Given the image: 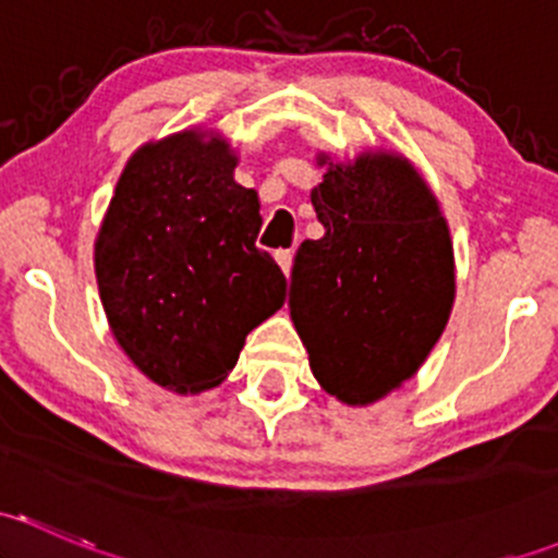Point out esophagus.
Segmentation results:
<instances>
[{"mask_svg": "<svg viewBox=\"0 0 558 558\" xmlns=\"http://www.w3.org/2000/svg\"><path fill=\"white\" fill-rule=\"evenodd\" d=\"M275 262L280 264L283 275L289 278L291 275V264H294V251H275Z\"/></svg>", "mask_w": 558, "mask_h": 558, "instance_id": "1", "label": "esophagus"}]
</instances>
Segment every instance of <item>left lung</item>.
Listing matches in <instances>:
<instances>
[{
    "instance_id": "obj_1",
    "label": "left lung",
    "mask_w": 558,
    "mask_h": 558,
    "mask_svg": "<svg viewBox=\"0 0 558 558\" xmlns=\"http://www.w3.org/2000/svg\"><path fill=\"white\" fill-rule=\"evenodd\" d=\"M311 191L324 238L294 256L289 311L324 391L364 408L418 373L456 296L451 229L408 156L315 154Z\"/></svg>"
}]
</instances>
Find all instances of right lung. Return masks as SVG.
<instances>
[{
	"label": "right lung",
	"instance_id": "add662e5",
	"mask_svg": "<svg viewBox=\"0 0 558 558\" xmlns=\"http://www.w3.org/2000/svg\"><path fill=\"white\" fill-rule=\"evenodd\" d=\"M238 150L189 126L129 156L94 243V272L121 351L156 386L199 393L227 380L245 337L286 302L256 247L258 194Z\"/></svg>",
	"mask_w": 558,
	"mask_h": 558
}]
</instances>
